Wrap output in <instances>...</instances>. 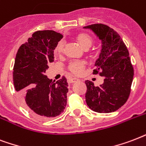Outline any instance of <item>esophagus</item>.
<instances>
[{
	"label": "esophagus",
	"mask_w": 146,
	"mask_h": 146,
	"mask_svg": "<svg viewBox=\"0 0 146 146\" xmlns=\"http://www.w3.org/2000/svg\"><path fill=\"white\" fill-rule=\"evenodd\" d=\"M79 80L78 78H70L69 80H68V82L69 83H75V82H77V81H78Z\"/></svg>",
	"instance_id": "obj_1"
}]
</instances>
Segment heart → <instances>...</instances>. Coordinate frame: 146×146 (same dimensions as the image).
<instances>
[{
  "label": "heart",
  "instance_id": "b5f03b06",
  "mask_svg": "<svg viewBox=\"0 0 146 146\" xmlns=\"http://www.w3.org/2000/svg\"><path fill=\"white\" fill-rule=\"evenodd\" d=\"M75 40L79 46L84 50H88L93 43L92 37L87 33H80L78 34H77L75 36ZM55 52L58 55L62 54L64 52L63 42H60L57 44V46L55 47ZM84 65H85L84 62H73L70 63L68 68H69L70 72L73 74H80L83 71Z\"/></svg>",
  "mask_w": 146,
  "mask_h": 146
}]
</instances>
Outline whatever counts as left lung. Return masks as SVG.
Masks as SVG:
<instances>
[{
    "label": "left lung",
    "mask_w": 146,
    "mask_h": 146,
    "mask_svg": "<svg viewBox=\"0 0 146 146\" xmlns=\"http://www.w3.org/2000/svg\"><path fill=\"white\" fill-rule=\"evenodd\" d=\"M84 28L92 30L101 40V50L94 64V74L100 72L104 78L100 87H95L92 81H85L86 103L98 113L116 111L126 102L130 94L134 71L129 51L119 35L107 25L97 23Z\"/></svg>",
    "instance_id": "left-lung-1"
}]
</instances>
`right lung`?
<instances>
[{"label":"right lung","instance_id":"1","mask_svg":"<svg viewBox=\"0 0 146 146\" xmlns=\"http://www.w3.org/2000/svg\"><path fill=\"white\" fill-rule=\"evenodd\" d=\"M63 36L53 30L37 31L18 49L13 83L23 104L36 118L58 116L67 104V80L52 81L45 74L54 62V50Z\"/></svg>","mask_w":146,"mask_h":146}]
</instances>
